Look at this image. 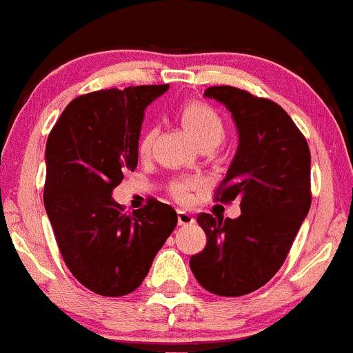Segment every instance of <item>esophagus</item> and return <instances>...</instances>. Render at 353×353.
Wrapping results in <instances>:
<instances>
[{"label": "esophagus", "instance_id": "1", "mask_svg": "<svg viewBox=\"0 0 353 353\" xmlns=\"http://www.w3.org/2000/svg\"><path fill=\"white\" fill-rule=\"evenodd\" d=\"M179 225H192L194 223V216L192 214H189L187 211H182L179 210Z\"/></svg>", "mask_w": 353, "mask_h": 353}]
</instances>
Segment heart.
Returning a JSON list of instances; mask_svg holds the SVG:
<instances>
[{
  "label": "heart",
  "instance_id": "obj_1",
  "mask_svg": "<svg viewBox=\"0 0 353 353\" xmlns=\"http://www.w3.org/2000/svg\"><path fill=\"white\" fill-rule=\"evenodd\" d=\"M180 117L187 126L194 139L201 145H218L225 137V123L220 114L208 103L199 100H190L180 107ZM154 139H156V130L145 128L140 135L137 149L140 156H147L152 149ZM201 182L197 179H179L171 182L170 192L179 203H189L192 199V192L199 189Z\"/></svg>",
  "mask_w": 353,
  "mask_h": 353
}]
</instances>
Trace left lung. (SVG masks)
Returning a JSON list of instances; mask_svg holds the SVG:
<instances>
[{
    "label": "left lung",
    "mask_w": 353,
    "mask_h": 353,
    "mask_svg": "<svg viewBox=\"0 0 353 353\" xmlns=\"http://www.w3.org/2000/svg\"><path fill=\"white\" fill-rule=\"evenodd\" d=\"M204 95L223 103L239 130L236 157L214 201L239 199L241 216L197 214L208 243L190 256V270L210 293L243 296L283 267L310 210V149L279 103L234 86H211Z\"/></svg>",
    "instance_id": "left-lung-1"
}]
</instances>
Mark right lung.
I'll return each mask as SVG.
<instances>
[{"label":"right lung","mask_w":353,"mask_h":353,"mask_svg":"<svg viewBox=\"0 0 353 353\" xmlns=\"http://www.w3.org/2000/svg\"><path fill=\"white\" fill-rule=\"evenodd\" d=\"M168 85L128 86L74 99L46 142V213L70 274L102 296L142 284L176 227V211L150 197L126 214L112 190L139 163L143 110Z\"/></svg>","instance_id":"1"}]
</instances>
